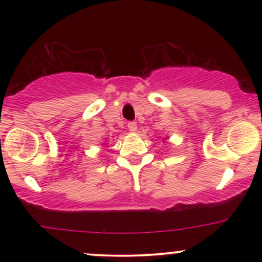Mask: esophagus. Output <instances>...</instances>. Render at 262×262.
I'll return each instance as SVG.
<instances>
[{
    "label": "esophagus",
    "mask_w": 262,
    "mask_h": 262,
    "mask_svg": "<svg viewBox=\"0 0 262 262\" xmlns=\"http://www.w3.org/2000/svg\"><path fill=\"white\" fill-rule=\"evenodd\" d=\"M137 128H138V125H137V123H135V122H129L128 123V129L130 132H137Z\"/></svg>",
    "instance_id": "1"
}]
</instances>
